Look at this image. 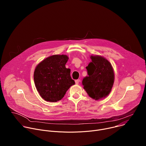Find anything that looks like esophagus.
Here are the masks:
<instances>
[{"instance_id":"1","label":"esophagus","mask_w":146,"mask_h":146,"mask_svg":"<svg viewBox=\"0 0 146 146\" xmlns=\"http://www.w3.org/2000/svg\"><path fill=\"white\" fill-rule=\"evenodd\" d=\"M80 80H79V79H78V80H75L76 84H78V83L80 82Z\"/></svg>"}]
</instances>
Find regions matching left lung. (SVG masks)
Masks as SVG:
<instances>
[{"label":"left lung","mask_w":146,"mask_h":146,"mask_svg":"<svg viewBox=\"0 0 146 146\" xmlns=\"http://www.w3.org/2000/svg\"><path fill=\"white\" fill-rule=\"evenodd\" d=\"M92 61L86 67L88 76L83 78L82 86L88 95L95 100L106 97L111 91L114 81L111 65L105 58L91 56Z\"/></svg>","instance_id":"left-lung-1"}]
</instances>
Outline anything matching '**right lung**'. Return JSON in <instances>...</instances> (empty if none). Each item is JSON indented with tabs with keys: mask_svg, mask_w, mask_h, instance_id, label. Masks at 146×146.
Wrapping results in <instances>:
<instances>
[{
	"mask_svg": "<svg viewBox=\"0 0 146 146\" xmlns=\"http://www.w3.org/2000/svg\"><path fill=\"white\" fill-rule=\"evenodd\" d=\"M68 60L66 55H55L46 58L36 66L34 72L35 86L45 100H60L75 84L70 76V69L65 67Z\"/></svg>",
	"mask_w": 146,
	"mask_h": 146,
	"instance_id": "add662e5",
	"label": "right lung"
}]
</instances>
